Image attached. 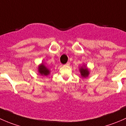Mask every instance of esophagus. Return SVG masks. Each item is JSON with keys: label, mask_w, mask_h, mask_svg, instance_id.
<instances>
[{"label": "esophagus", "mask_w": 126, "mask_h": 126, "mask_svg": "<svg viewBox=\"0 0 126 126\" xmlns=\"http://www.w3.org/2000/svg\"><path fill=\"white\" fill-rule=\"evenodd\" d=\"M69 64H70V63H69V62H67L66 63L65 65H66V66H69Z\"/></svg>", "instance_id": "1"}]
</instances>
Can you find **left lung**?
<instances>
[{"label": "left lung", "mask_w": 126, "mask_h": 126, "mask_svg": "<svg viewBox=\"0 0 126 126\" xmlns=\"http://www.w3.org/2000/svg\"><path fill=\"white\" fill-rule=\"evenodd\" d=\"M80 73L81 75H82V77H86L88 76L89 74V71L88 70L87 68H82L80 69Z\"/></svg>", "instance_id": "8db88e82"}]
</instances>
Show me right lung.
I'll return each instance as SVG.
<instances>
[{
  "mask_svg": "<svg viewBox=\"0 0 126 126\" xmlns=\"http://www.w3.org/2000/svg\"><path fill=\"white\" fill-rule=\"evenodd\" d=\"M38 69L39 72L41 74V75H42V76H47V75H49V73H50L49 69H48L43 64H42L41 65L39 66Z\"/></svg>",
  "mask_w": 126,
  "mask_h": 126,
  "instance_id": "add662e5",
  "label": "right lung"
}]
</instances>
